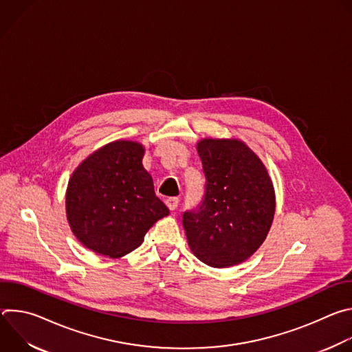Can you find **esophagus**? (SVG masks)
<instances>
[{
	"label": "esophagus",
	"instance_id": "obj_1",
	"mask_svg": "<svg viewBox=\"0 0 352 352\" xmlns=\"http://www.w3.org/2000/svg\"><path fill=\"white\" fill-rule=\"evenodd\" d=\"M178 202H179L178 197H167L166 199V205L170 210H175L177 206H178Z\"/></svg>",
	"mask_w": 352,
	"mask_h": 352
}]
</instances>
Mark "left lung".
<instances>
[{
    "mask_svg": "<svg viewBox=\"0 0 352 352\" xmlns=\"http://www.w3.org/2000/svg\"><path fill=\"white\" fill-rule=\"evenodd\" d=\"M206 185L204 200L185 212L182 224L193 255L212 267L252 256L270 230L276 197L265 164L238 139L196 144Z\"/></svg>",
    "mask_w": 352,
    "mask_h": 352,
    "instance_id": "left-lung-1",
    "label": "left lung"
}]
</instances>
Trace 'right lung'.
I'll list each match as a JSON object with an SVG mask.
<instances>
[{
	"label": "right lung",
	"instance_id": "right-lung-1",
	"mask_svg": "<svg viewBox=\"0 0 352 352\" xmlns=\"http://www.w3.org/2000/svg\"><path fill=\"white\" fill-rule=\"evenodd\" d=\"M143 155L144 147L138 142H111L83 160L68 182L65 206L71 230L98 255L129 254L148 228L170 213L155 193Z\"/></svg>",
	"mask_w": 352,
	"mask_h": 352
}]
</instances>
